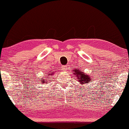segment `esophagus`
Returning a JSON list of instances; mask_svg holds the SVG:
<instances>
[{
	"label": "esophagus",
	"instance_id": "34e87169",
	"mask_svg": "<svg viewBox=\"0 0 129 129\" xmlns=\"http://www.w3.org/2000/svg\"><path fill=\"white\" fill-rule=\"evenodd\" d=\"M62 69L64 70V71H67V65H63L61 67Z\"/></svg>",
	"mask_w": 129,
	"mask_h": 129
}]
</instances>
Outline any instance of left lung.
<instances>
[{"label": "left lung", "mask_w": 129, "mask_h": 129, "mask_svg": "<svg viewBox=\"0 0 129 129\" xmlns=\"http://www.w3.org/2000/svg\"><path fill=\"white\" fill-rule=\"evenodd\" d=\"M74 75H76L78 82H79V84H87L89 82H92V79L90 77V75L85 74L83 71L79 70V69H74L73 70Z\"/></svg>", "instance_id": "obj_1"}]
</instances>
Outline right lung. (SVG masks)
<instances>
[{"label":"right lung","instance_id":"1","mask_svg":"<svg viewBox=\"0 0 129 129\" xmlns=\"http://www.w3.org/2000/svg\"><path fill=\"white\" fill-rule=\"evenodd\" d=\"M54 72H52L51 71V70H50V72H49V73H48V74H47V75H46V77H45V78H46V79H44V78H41V80H40V81H41V83H42V84H44V83H47V82H48V81H47V79H50V77H50V76H52V75H53V74H54ZM47 76V77H46ZM46 80V81H45L44 80Z\"/></svg>","mask_w":129,"mask_h":129}]
</instances>
